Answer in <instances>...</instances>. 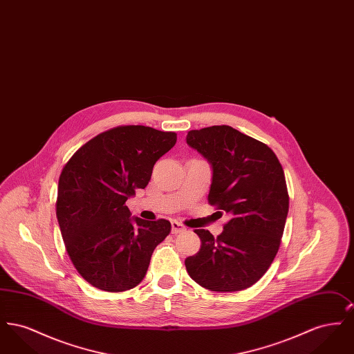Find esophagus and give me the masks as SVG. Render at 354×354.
Returning a JSON list of instances; mask_svg holds the SVG:
<instances>
[{"label":"esophagus","mask_w":354,"mask_h":354,"mask_svg":"<svg viewBox=\"0 0 354 354\" xmlns=\"http://www.w3.org/2000/svg\"><path fill=\"white\" fill-rule=\"evenodd\" d=\"M171 228H172V234H180V232H185V230H187L185 225H183L179 221H176V220H174L171 223Z\"/></svg>","instance_id":"esophagus-1"}]
</instances>
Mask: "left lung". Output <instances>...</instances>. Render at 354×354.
<instances>
[{
	"label": "left lung",
	"instance_id": "1",
	"mask_svg": "<svg viewBox=\"0 0 354 354\" xmlns=\"http://www.w3.org/2000/svg\"><path fill=\"white\" fill-rule=\"evenodd\" d=\"M187 145L212 167L208 203L230 220L218 237L195 230L199 252L185 259L192 280L214 292L257 283L279 251L289 208L283 167L270 147L231 126L191 130Z\"/></svg>",
	"mask_w": 354,
	"mask_h": 354
}]
</instances>
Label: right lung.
Masks as SVG:
<instances>
[{
	"instance_id": "right-lung-1",
	"label": "right lung",
	"mask_w": 354,
	"mask_h": 354,
	"mask_svg": "<svg viewBox=\"0 0 354 354\" xmlns=\"http://www.w3.org/2000/svg\"><path fill=\"white\" fill-rule=\"evenodd\" d=\"M175 143L171 131L119 126L84 143L65 165L57 219L68 257L88 284L124 292L146 276L171 223L131 218L126 201L149 185L153 165Z\"/></svg>"
}]
</instances>
